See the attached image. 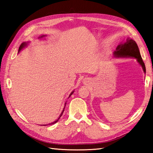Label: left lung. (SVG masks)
Instances as JSON below:
<instances>
[{
	"mask_svg": "<svg viewBox=\"0 0 153 153\" xmlns=\"http://www.w3.org/2000/svg\"><path fill=\"white\" fill-rule=\"evenodd\" d=\"M114 56L116 57H132L137 59V61L142 66L144 73H146V67L142 61L140 53L136 42L131 38H128L126 41L117 46L116 51H114Z\"/></svg>",
	"mask_w": 153,
	"mask_h": 153,
	"instance_id": "left-lung-1",
	"label": "left lung"
}]
</instances>
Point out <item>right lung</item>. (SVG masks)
Masks as SVG:
<instances>
[{
	"instance_id": "add662e5",
	"label": "right lung",
	"mask_w": 153,
	"mask_h": 153,
	"mask_svg": "<svg viewBox=\"0 0 153 153\" xmlns=\"http://www.w3.org/2000/svg\"><path fill=\"white\" fill-rule=\"evenodd\" d=\"M44 36H41V37L40 38H42V37H44ZM27 45V43L26 42H24V43H22V45H20V46H19V52L21 51V50H22V49L23 48H24L25 47V46H26ZM73 93H74V91L73 92H72L71 93V94H70V95H69V97H71V95L72 94H73ZM65 105H66V102L65 103ZM64 109H65V107H64V108H63V111H62V113H61V115H60V116H59V117L58 118V120H56V121H54V122H53V123H48V124H46V125H42V126H48V125H53V124H55V123H56V122H57V121H58V120H59V119H60V117H61V115H63V111H64Z\"/></svg>"
}]
</instances>
